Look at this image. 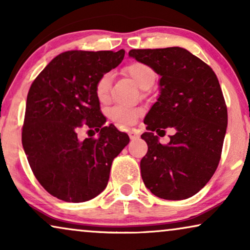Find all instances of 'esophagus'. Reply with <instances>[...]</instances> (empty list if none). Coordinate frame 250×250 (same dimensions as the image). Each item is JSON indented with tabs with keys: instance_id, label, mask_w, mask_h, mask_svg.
Here are the masks:
<instances>
[{
	"instance_id": "obj_1",
	"label": "esophagus",
	"mask_w": 250,
	"mask_h": 250,
	"mask_svg": "<svg viewBox=\"0 0 250 250\" xmlns=\"http://www.w3.org/2000/svg\"><path fill=\"white\" fill-rule=\"evenodd\" d=\"M128 135H129V139H131V140H136V139L139 138V135L136 134L135 132H133V131L129 132V133H128Z\"/></svg>"
}]
</instances>
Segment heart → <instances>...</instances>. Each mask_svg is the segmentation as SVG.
Returning <instances> with one entry per match:
<instances>
[{
	"mask_svg": "<svg viewBox=\"0 0 250 250\" xmlns=\"http://www.w3.org/2000/svg\"><path fill=\"white\" fill-rule=\"evenodd\" d=\"M124 74L127 75L139 85L140 87L146 88L151 86L156 81L157 75L155 69L148 63L141 61H132L123 68ZM111 74L104 73L98 78L94 84V94L98 101L105 104L110 98ZM143 109L141 107H129V105H115L109 110V117L112 122L119 126H131L141 117Z\"/></svg>",
	"mask_w": 250,
	"mask_h": 250,
	"instance_id": "obj_1",
	"label": "heart"
}]
</instances>
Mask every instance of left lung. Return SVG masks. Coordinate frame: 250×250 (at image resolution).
<instances>
[{
	"mask_svg": "<svg viewBox=\"0 0 250 250\" xmlns=\"http://www.w3.org/2000/svg\"><path fill=\"white\" fill-rule=\"evenodd\" d=\"M128 54L162 76L160 95L145 119L148 132L141 135L148 145L140 163L143 182L163 199H188L206 186L221 159L228 109L216 74L182 47L133 49ZM167 127L176 134L163 145L153 132Z\"/></svg>",
	"mask_w": 250,
	"mask_h": 250,
	"instance_id": "1",
	"label": "left lung"
}]
</instances>
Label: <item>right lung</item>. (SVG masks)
Listing matches in <instances>:
<instances>
[{"instance_id": "add662e5", "label": "right lung", "mask_w": 250, "mask_h": 250, "mask_svg": "<svg viewBox=\"0 0 250 250\" xmlns=\"http://www.w3.org/2000/svg\"><path fill=\"white\" fill-rule=\"evenodd\" d=\"M125 51H68L54 58L30 85L21 141L29 166L51 196L67 203L93 199L105 189L110 167L128 145L126 133L104 126L94 94L102 74L117 67ZM84 127L101 131L81 140Z\"/></svg>"}]
</instances>
